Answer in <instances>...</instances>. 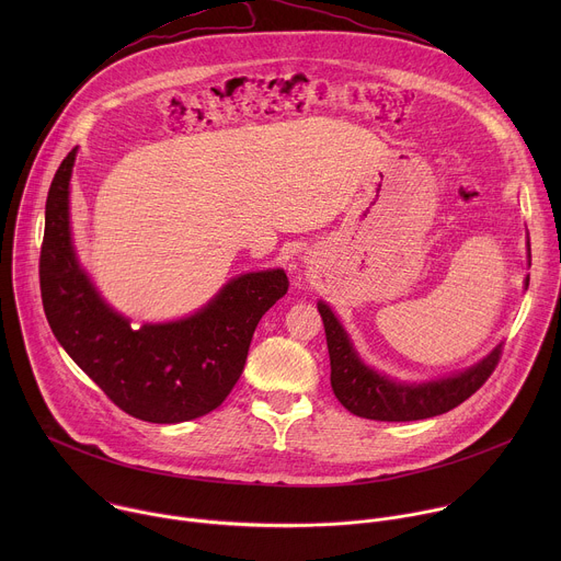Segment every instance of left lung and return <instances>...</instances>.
<instances>
[{
  "instance_id": "left-lung-1",
  "label": "left lung",
  "mask_w": 561,
  "mask_h": 561,
  "mask_svg": "<svg viewBox=\"0 0 561 561\" xmlns=\"http://www.w3.org/2000/svg\"><path fill=\"white\" fill-rule=\"evenodd\" d=\"M317 310L322 314L327 331L333 392L342 407L357 417L377 422H415L444 415L482 388L502 357V344H497L495 351L482 362L453 377L424 383L397 381L379 375L359 359L346 331L340 324V319L324 301L317 304Z\"/></svg>"
}]
</instances>
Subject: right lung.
I'll use <instances>...</instances> for the list:
<instances>
[{
    "label": "right lung",
    "mask_w": 561,
    "mask_h": 561,
    "mask_svg": "<svg viewBox=\"0 0 561 561\" xmlns=\"http://www.w3.org/2000/svg\"><path fill=\"white\" fill-rule=\"evenodd\" d=\"M77 148L59 164L39 255L42 301L53 335L124 413L150 424H180L215 411L244 370L262 314L288 293L282 268L230 279L195 314L130 327L104 304L75 257L68 182Z\"/></svg>",
    "instance_id": "add662e5"
}]
</instances>
